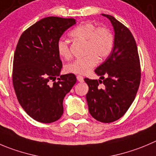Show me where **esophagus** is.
Instances as JSON below:
<instances>
[{
	"mask_svg": "<svg viewBox=\"0 0 156 156\" xmlns=\"http://www.w3.org/2000/svg\"><path fill=\"white\" fill-rule=\"evenodd\" d=\"M76 79H77V80L79 81V82H83V77L82 76H80V75H78L76 76Z\"/></svg>",
	"mask_w": 156,
	"mask_h": 156,
	"instance_id": "1",
	"label": "esophagus"
}]
</instances>
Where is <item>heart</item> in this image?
Masks as SVG:
<instances>
[{"label": "heart", "mask_w": 156, "mask_h": 156, "mask_svg": "<svg viewBox=\"0 0 156 156\" xmlns=\"http://www.w3.org/2000/svg\"><path fill=\"white\" fill-rule=\"evenodd\" d=\"M73 37L86 41L85 54L87 56L77 58L66 65L67 72L76 74H87L97 64L98 59L103 60L108 57L113 48L114 38L112 33L105 27H97L90 22L83 23L76 27L69 33ZM57 50L60 57H70L68 42L60 39L57 41Z\"/></svg>", "instance_id": "b5f03b06"}]
</instances>
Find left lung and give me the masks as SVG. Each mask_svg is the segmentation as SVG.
I'll list each match as a JSON object with an SVG mask.
<instances>
[{
    "label": "left lung",
    "instance_id": "obj_1",
    "mask_svg": "<svg viewBox=\"0 0 156 156\" xmlns=\"http://www.w3.org/2000/svg\"><path fill=\"white\" fill-rule=\"evenodd\" d=\"M102 15L107 17L113 27V49L95 69L100 76L99 80L88 78L84 80L89 86L86 96L89 112L98 121L109 123L121 118L134 101L141 70L137 46L129 30L112 16Z\"/></svg>",
    "mask_w": 156,
    "mask_h": 156
}]
</instances>
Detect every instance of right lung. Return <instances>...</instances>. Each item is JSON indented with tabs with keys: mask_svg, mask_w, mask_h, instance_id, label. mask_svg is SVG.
<instances>
[{
	"mask_svg": "<svg viewBox=\"0 0 156 156\" xmlns=\"http://www.w3.org/2000/svg\"><path fill=\"white\" fill-rule=\"evenodd\" d=\"M75 23L73 18L45 17L27 29L17 43L13 85L22 108L40 122L50 123L62 116L63 99L76 82L74 74L60 75L57 50L60 37Z\"/></svg>",
	"mask_w": 156,
	"mask_h": 156,
	"instance_id": "obj_1",
	"label": "right lung"
}]
</instances>
